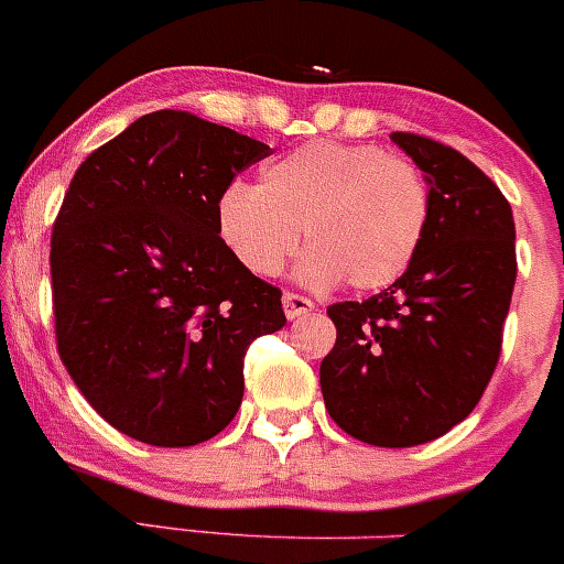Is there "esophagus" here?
Here are the masks:
<instances>
[{
	"label": "esophagus",
	"instance_id": "34e87169",
	"mask_svg": "<svg viewBox=\"0 0 564 564\" xmlns=\"http://www.w3.org/2000/svg\"><path fill=\"white\" fill-rule=\"evenodd\" d=\"M311 308H314V303H311L308 297H303V294H294V292L283 294V311H286L289 318L305 316Z\"/></svg>",
	"mask_w": 564,
	"mask_h": 564
}]
</instances>
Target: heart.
<instances>
[{
  "label": "heart",
  "instance_id": "heart-1",
  "mask_svg": "<svg viewBox=\"0 0 564 564\" xmlns=\"http://www.w3.org/2000/svg\"><path fill=\"white\" fill-rule=\"evenodd\" d=\"M220 240L248 272L272 278L297 246V272L327 289L346 278L373 292L395 283L423 246L431 193L412 161L373 144L318 139L275 158L261 185L231 182L215 207Z\"/></svg>",
  "mask_w": 564,
  "mask_h": 564
}]
</instances>
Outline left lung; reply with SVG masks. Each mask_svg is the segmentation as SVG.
<instances>
[{
	"label": "left lung",
	"instance_id": "1",
	"mask_svg": "<svg viewBox=\"0 0 564 564\" xmlns=\"http://www.w3.org/2000/svg\"><path fill=\"white\" fill-rule=\"evenodd\" d=\"M431 187L423 246L392 286L335 303L318 368L329 417L355 440L414 447L469 417L494 377L516 283L513 209L453 147L392 133Z\"/></svg>",
	"mask_w": 564,
	"mask_h": 564
}]
</instances>
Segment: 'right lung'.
Here are the masks:
<instances>
[{
  "instance_id": "add662e5",
  "label": "right lung",
  "mask_w": 564,
  "mask_h": 564,
  "mask_svg": "<svg viewBox=\"0 0 564 564\" xmlns=\"http://www.w3.org/2000/svg\"><path fill=\"white\" fill-rule=\"evenodd\" d=\"M270 147L187 111L144 113L78 166L51 235L56 349L95 412L155 447L213 440L242 362L286 324L281 289L220 240L215 207Z\"/></svg>"
}]
</instances>
